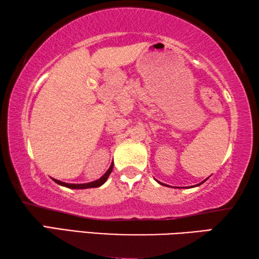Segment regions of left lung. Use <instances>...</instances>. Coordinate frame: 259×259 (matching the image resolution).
I'll return each mask as SVG.
<instances>
[{
    "label": "left lung",
    "instance_id": "left-lung-1",
    "mask_svg": "<svg viewBox=\"0 0 259 259\" xmlns=\"http://www.w3.org/2000/svg\"><path fill=\"white\" fill-rule=\"evenodd\" d=\"M202 183H203V182H202ZM202 183H201V184H202ZM201 184H199V185H201ZM162 185H163V184H162ZM199 185H198V186H199Z\"/></svg>",
    "mask_w": 259,
    "mask_h": 259
}]
</instances>
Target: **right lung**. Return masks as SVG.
<instances>
[{"instance_id": "obj_1", "label": "right lung", "mask_w": 259, "mask_h": 259, "mask_svg": "<svg viewBox=\"0 0 259 259\" xmlns=\"http://www.w3.org/2000/svg\"><path fill=\"white\" fill-rule=\"evenodd\" d=\"M112 169H113V163H112L111 166H109V169L107 170L106 174H105L102 178H99L98 181H95V182H93V183H87V184H68V183H63V182H60V181H57V179H54V181H55L57 184H59V185H61V186H66V187H68V188H91V187H99V186H102L103 184L107 181L108 176H109V175H111V172H112Z\"/></svg>"}]
</instances>
